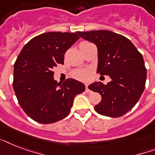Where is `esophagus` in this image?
Wrapping results in <instances>:
<instances>
[{"label": "esophagus", "mask_w": 155, "mask_h": 155, "mask_svg": "<svg viewBox=\"0 0 155 155\" xmlns=\"http://www.w3.org/2000/svg\"><path fill=\"white\" fill-rule=\"evenodd\" d=\"M85 91H86V92H91V90H90L89 88H88V86H87V84H86V89H85Z\"/></svg>", "instance_id": "1"}]
</instances>
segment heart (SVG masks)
<instances>
[{
  "mask_svg": "<svg viewBox=\"0 0 155 155\" xmlns=\"http://www.w3.org/2000/svg\"><path fill=\"white\" fill-rule=\"evenodd\" d=\"M73 75H74V77L78 79V80L85 81V80H87L89 79L90 72L88 70H79L75 71Z\"/></svg>",
  "mask_w": 155,
  "mask_h": 155,
  "instance_id": "heart-1",
  "label": "heart"
}]
</instances>
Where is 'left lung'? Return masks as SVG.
<instances>
[{"label":"left lung","instance_id":"1","mask_svg":"<svg viewBox=\"0 0 155 155\" xmlns=\"http://www.w3.org/2000/svg\"><path fill=\"white\" fill-rule=\"evenodd\" d=\"M77 33L80 38L97 46V72L109 75L111 79L106 85L94 82L88 86L102 97L95 110L110 117L125 115L134 107L145 89L147 69L142 54L127 38L110 30Z\"/></svg>","mask_w":155,"mask_h":155}]
</instances>
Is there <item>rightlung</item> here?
<instances>
[{
  "instance_id": "right-lung-1",
  "label": "right lung",
  "mask_w": 155,
  "mask_h": 155,
  "mask_svg": "<svg viewBox=\"0 0 155 155\" xmlns=\"http://www.w3.org/2000/svg\"><path fill=\"white\" fill-rule=\"evenodd\" d=\"M75 33L47 32L24 46L13 68V87L18 103L35 121L51 124L70 113L76 95L85 85L74 79L61 84L54 79L53 68L63 64L64 54L78 39Z\"/></svg>"
}]
</instances>
